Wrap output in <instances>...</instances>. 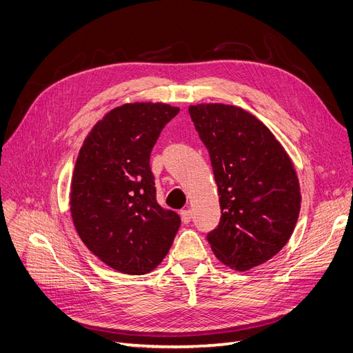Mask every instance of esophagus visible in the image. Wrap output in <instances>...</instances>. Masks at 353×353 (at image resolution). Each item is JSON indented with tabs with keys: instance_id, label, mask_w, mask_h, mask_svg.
<instances>
[{
	"instance_id": "esophagus-1",
	"label": "esophagus",
	"mask_w": 353,
	"mask_h": 353,
	"mask_svg": "<svg viewBox=\"0 0 353 353\" xmlns=\"http://www.w3.org/2000/svg\"><path fill=\"white\" fill-rule=\"evenodd\" d=\"M179 214H181V220H182V223H185V224H188V223L191 221V219H192L191 210H182Z\"/></svg>"
}]
</instances>
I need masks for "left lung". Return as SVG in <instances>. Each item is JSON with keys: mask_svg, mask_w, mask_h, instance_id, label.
Listing matches in <instances>:
<instances>
[{"mask_svg": "<svg viewBox=\"0 0 353 353\" xmlns=\"http://www.w3.org/2000/svg\"><path fill=\"white\" fill-rule=\"evenodd\" d=\"M188 111L219 188L221 219L208 243L230 270L248 271L290 241L301 207L297 172L272 132L246 110L210 103Z\"/></svg>", "mask_w": 353, "mask_h": 353, "instance_id": "left-lung-1", "label": "left lung"}]
</instances>
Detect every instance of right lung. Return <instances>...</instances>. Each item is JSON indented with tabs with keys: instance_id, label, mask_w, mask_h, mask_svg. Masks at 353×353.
Listing matches in <instances>:
<instances>
[{
	"instance_id": "right-lung-1",
	"label": "right lung",
	"mask_w": 353,
	"mask_h": 353,
	"mask_svg": "<svg viewBox=\"0 0 353 353\" xmlns=\"http://www.w3.org/2000/svg\"><path fill=\"white\" fill-rule=\"evenodd\" d=\"M179 112L163 103H129L110 110L83 140L70 182L75 229L112 270L143 275L174 242L179 216L157 203L150 152Z\"/></svg>"
}]
</instances>
